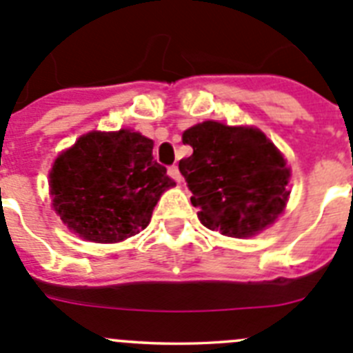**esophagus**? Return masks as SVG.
<instances>
[{
	"instance_id": "esophagus-1",
	"label": "esophagus",
	"mask_w": 353,
	"mask_h": 353,
	"mask_svg": "<svg viewBox=\"0 0 353 353\" xmlns=\"http://www.w3.org/2000/svg\"><path fill=\"white\" fill-rule=\"evenodd\" d=\"M168 174H170L171 179L174 180V182H182V174H180V171H179V166H170L168 168Z\"/></svg>"
}]
</instances>
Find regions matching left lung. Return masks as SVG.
<instances>
[{"label":"left lung","mask_w":353,"mask_h":353,"mask_svg":"<svg viewBox=\"0 0 353 353\" xmlns=\"http://www.w3.org/2000/svg\"><path fill=\"white\" fill-rule=\"evenodd\" d=\"M182 141L192 154L179 170L203 226L244 239L277 219L290 194V170L263 132L203 121L187 129Z\"/></svg>","instance_id":"obj_1"}]
</instances>
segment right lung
<instances>
[{"mask_svg": "<svg viewBox=\"0 0 353 353\" xmlns=\"http://www.w3.org/2000/svg\"><path fill=\"white\" fill-rule=\"evenodd\" d=\"M139 132H90L54 161L52 207L79 236L113 244L145 230L159 198L174 185Z\"/></svg>", "mask_w": 353, "mask_h": 353, "instance_id": "add662e5", "label": "right lung"}]
</instances>
